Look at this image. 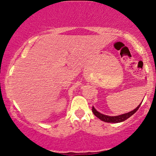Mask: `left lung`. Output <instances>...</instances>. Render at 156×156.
Instances as JSON below:
<instances>
[{
    "instance_id": "8db88e82",
    "label": "left lung",
    "mask_w": 156,
    "mask_h": 156,
    "mask_svg": "<svg viewBox=\"0 0 156 156\" xmlns=\"http://www.w3.org/2000/svg\"><path fill=\"white\" fill-rule=\"evenodd\" d=\"M140 105L141 103L139 105V106H137V107L135 108V109H133V111H130V112L120 115H118V116H108V115H106L101 114V113H100L99 112H97L94 106H93L92 108V112L95 115V116H97L98 119H100V120H102L103 122H108V123H119V122H124V121L127 120V119H129L130 116L133 115L137 111L138 108H139L140 106Z\"/></svg>"
}]
</instances>
